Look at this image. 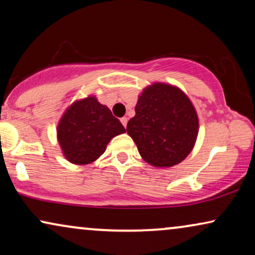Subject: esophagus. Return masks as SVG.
<instances>
[{
	"label": "esophagus",
	"mask_w": 255,
	"mask_h": 255,
	"mask_svg": "<svg viewBox=\"0 0 255 255\" xmlns=\"http://www.w3.org/2000/svg\"><path fill=\"white\" fill-rule=\"evenodd\" d=\"M121 122H122V124L124 125V128H127V124H128V118H127V117H122V118H121Z\"/></svg>",
	"instance_id": "1"
}]
</instances>
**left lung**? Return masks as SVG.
Returning a JSON list of instances; mask_svg holds the SVG:
<instances>
[{
    "label": "left lung",
    "mask_w": 255,
    "mask_h": 255,
    "mask_svg": "<svg viewBox=\"0 0 255 255\" xmlns=\"http://www.w3.org/2000/svg\"><path fill=\"white\" fill-rule=\"evenodd\" d=\"M134 111L127 131L146 162L172 167L187 158L196 141L198 118L182 90L154 83L141 93Z\"/></svg>",
    "instance_id": "left-lung-1"
}]
</instances>
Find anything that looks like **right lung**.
I'll return each instance as SVG.
<instances>
[{
  "mask_svg": "<svg viewBox=\"0 0 255 255\" xmlns=\"http://www.w3.org/2000/svg\"><path fill=\"white\" fill-rule=\"evenodd\" d=\"M120 121L94 96L68 108L58 125V140L68 161L87 165L101 156L115 135L124 133Z\"/></svg>",
  "mask_w": 255,
  "mask_h": 255,
  "instance_id": "obj_1",
  "label": "right lung"
}]
</instances>
